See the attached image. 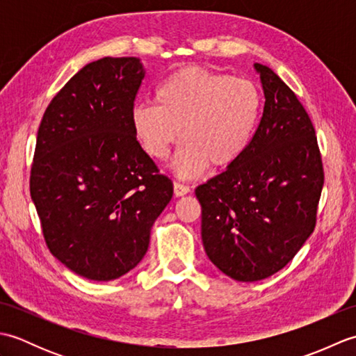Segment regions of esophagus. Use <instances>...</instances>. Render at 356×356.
<instances>
[{"label":"esophagus","mask_w":356,"mask_h":356,"mask_svg":"<svg viewBox=\"0 0 356 356\" xmlns=\"http://www.w3.org/2000/svg\"><path fill=\"white\" fill-rule=\"evenodd\" d=\"M190 191H191V188L188 185L180 184V182H174V194H176L177 197H179V195H185Z\"/></svg>","instance_id":"1"}]
</instances>
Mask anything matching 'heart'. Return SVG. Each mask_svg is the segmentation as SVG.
I'll use <instances>...</instances> for the list:
<instances>
[{"mask_svg":"<svg viewBox=\"0 0 356 356\" xmlns=\"http://www.w3.org/2000/svg\"><path fill=\"white\" fill-rule=\"evenodd\" d=\"M260 111L261 93L252 81L185 67L157 87L154 105H136L131 125L139 145L156 161L168 157L180 134L184 143L174 170L195 177L209 163L226 168L238 161L251 143Z\"/></svg>","mask_w":356,"mask_h":356,"instance_id":"heart-1","label":"heart"}]
</instances>
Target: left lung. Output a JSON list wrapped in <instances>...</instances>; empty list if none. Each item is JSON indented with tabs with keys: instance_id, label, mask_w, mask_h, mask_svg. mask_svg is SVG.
Returning a JSON list of instances; mask_svg holds the SVG:
<instances>
[{
	"instance_id": "8db88e82",
	"label": "left lung",
	"mask_w": 356,
	"mask_h": 356,
	"mask_svg": "<svg viewBox=\"0 0 356 356\" xmlns=\"http://www.w3.org/2000/svg\"><path fill=\"white\" fill-rule=\"evenodd\" d=\"M264 108L238 161L197 186L207 255L237 282H259L289 263L314 232L324 184L312 120L269 67Z\"/></svg>"
}]
</instances>
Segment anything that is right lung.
<instances>
[{
    "label": "right lung",
    "instance_id": "add662e5",
    "mask_svg": "<svg viewBox=\"0 0 356 356\" xmlns=\"http://www.w3.org/2000/svg\"><path fill=\"white\" fill-rule=\"evenodd\" d=\"M139 58H102L59 90L38 128L30 195L45 245L74 274L110 282L147 254L172 182L136 139Z\"/></svg>",
    "mask_w": 356,
    "mask_h": 356
}]
</instances>
